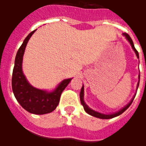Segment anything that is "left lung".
<instances>
[{"instance_id":"left-lung-1","label":"left lung","mask_w":146,"mask_h":146,"mask_svg":"<svg viewBox=\"0 0 146 146\" xmlns=\"http://www.w3.org/2000/svg\"><path fill=\"white\" fill-rule=\"evenodd\" d=\"M123 35L125 36L126 39L127 40V41L130 43V44L131 45L132 49H133L134 51L135 52L136 56H137L138 58H139V54H138V51L135 49V45H134V43H133V41H132L131 36H129L128 34L126 33H123ZM139 80H140V75H138V84H137V90H138V86H139ZM135 95H136V94L134 95V97L131 98V100L130 101V102H129L128 104H127L125 106H123L121 110H119V111H117V112H116V113H109V114H105V113H99V112H97V111H95V110L91 109L88 105L86 104L85 102H84V85L82 86L81 90H80V102H81V104H82V106H84V110H85V112L87 113H88L89 115H91V116H95V117H97V118H100V119H112V118H113V117H116V116H119L120 114H122L124 111H126V110L128 109L129 106L131 105L132 102H133V100H134V98H135Z\"/></svg>"}]
</instances>
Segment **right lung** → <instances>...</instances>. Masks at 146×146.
<instances>
[{
	"instance_id": "obj_1",
	"label": "right lung",
	"mask_w": 146,
	"mask_h": 146,
	"mask_svg": "<svg viewBox=\"0 0 146 146\" xmlns=\"http://www.w3.org/2000/svg\"><path fill=\"white\" fill-rule=\"evenodd\" d=\"M36 30L28 35L18 50L12 73L11 86L14 95L21 106L27 112L42 115L54 111L59 103L60 96L72 78L63 80L51 92L36 88L30 84L23 72V60L29 40Z\"/></svg>"
}]
</instances>
